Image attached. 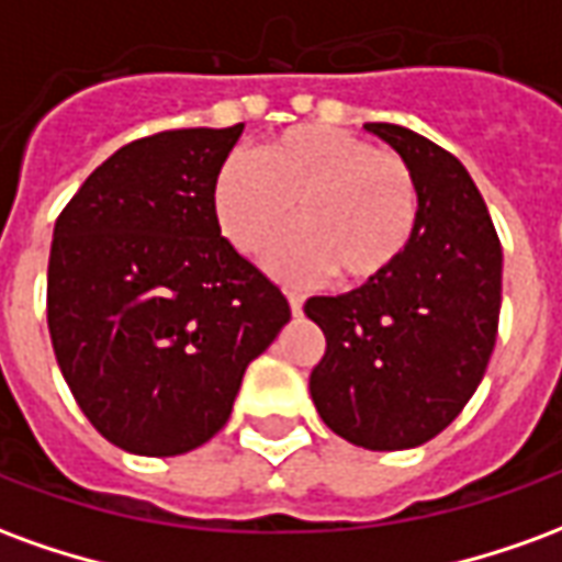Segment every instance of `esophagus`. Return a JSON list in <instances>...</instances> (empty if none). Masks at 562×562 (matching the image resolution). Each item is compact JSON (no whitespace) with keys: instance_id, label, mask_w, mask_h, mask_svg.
Masks as SVG:
<instances>
[{"instance_id":"1","label":"esophagus","mask_w":562,"mask_h":562,"mask_svg":"<svg viewBox=\"0 0 562 562\" xmlns=\"http://www.w3.org/2000/svg\"><path fill=\"white\" fill-rule=\"evenodd\" d=\"M289 306H292V316H301V313H304V297L289 292Z\"/></svg>"}]
</instances>
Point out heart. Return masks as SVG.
Masks as SVG:
<instances>
[{
    "label": "heart",
    "instance_id": "1",
    "mask_svg": "<svg viewBox=\"0 0 562 562\" xmlns=\"http://www.w3.org/2000/svg\"><path fill=\"white\" fill-rule=\"evenodd\" d=\"M225 240L256 256L294 216L268 252V270L285 282L337 273L346 285L389 277L413 244L418 189L406 161L334 126H292L256 149L228 156L210 186Z\"/></svg>",
    "mask_w": 562,
    "mask_h": 562
}]
</instances>
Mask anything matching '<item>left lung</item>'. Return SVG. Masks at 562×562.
Segmentation results:
<instances>
[{
  "label": "left lung",
  "mask_w": 562,
  "mask_h": 562,
  "mask_svg": "<svg viewBox=\"0 0 562 562\" xmlns=\"http://www.w3.org/2000/svg\"><path fill=\"white\" fill-rule=\"evenodd\" d=\"M364 128L413 171L418 222L389 277L304 304L328 342L310 394L346 442L403 451L442 434L482 382L499 325L503 249L479 186L451 153L406 126Z\"/></svg>",
  "instance_id": "1"
}]
</instances>
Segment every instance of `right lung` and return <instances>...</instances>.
<instances>
[{
	"label": "right lung",
	"mask_w": 562,
	"mask_h": 562,
	"mask_svg": "<svg viewBox=\"0 0 562 562\" xmlns=\"http://www.w3.org/2000/svg\"><path fill=\"white\" fill-rule=\"evenodd\" d=\"M240 132L132 140L56 220V364L92 427L132 454L173 458L220 434L246 367L292 318L285 294L213 216L210 186Z\"/></svg>",
	"instance_id": "1"
}]
</instances>
